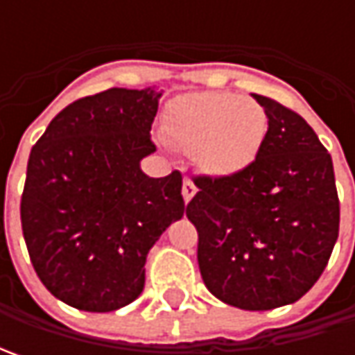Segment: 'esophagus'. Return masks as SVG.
Returning a JSON list of instances; mask_svg holds the SVG:
<instances>
[{
  "label": "esophagus",
  "instance_id": "1",
  "mask_svg": "<svg viewBox=\"0 0 355 355\" xmlns=\"http://www.w3.org/2000/svg\"><path fill=\"white\" fill-rule=\"evenodd\" d=\"M196 193H198V187H196V184H193L191 180H187V178H185L184 185H182V196H184L185 203H189Z\"/></svg>",
  "mask_w": 355,
  "mask_h": 355
}]
</instances>
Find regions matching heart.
Returning a JSON list of instances; mask_svg holds the SVG:
<instances>
[{"label": "heart", "instance_id": "heart-1", "mask_svg": "<svg viewBox=\"0 0 355 355\" xmlns=\"http://www.w3.org/2000/svg\"><path fill=\"white\" fill-rule=\"evenodd\" d=\"M164 128L173 148L193 154L213 180H229L251 168L268 132L265 108L231 92H191L168 104Z\"/></svg>", "mask_w": 355, "mask_h": 355}]
</instances>
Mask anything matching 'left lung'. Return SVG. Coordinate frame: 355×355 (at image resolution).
<instances>
[{"instance_id":"left-lung-1","label":"left lung","mask_w":355,"mask_h":355,"mask_svg":"<svg viewBox=\"0 0 355 355\" xmlns=\"http://www.w3.org/2000/svg\"><path fill=\"white\" fill-rule=\"evenodd\" d=\"M268 132L251 168L229 180L198 178L187 219L199 233L207 291L229 306L272 310L300 300L320 279L338 239L334 166L316 132L272 98Z\"/></svg>"}]
</instances>
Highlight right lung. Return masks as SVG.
<instances>
[{
    "mask_svg": "<svg viewBox=\"0 0 355 355\" xmlns=\"http://www.w3.org/2000/svg\"><path fill=\"white\" fill-rule=\"evenodd\" d=\"M164 90L108 89L69 104L35 144L21 227L35 272L55 298L112 312L144 291L146 259L185 213L182 173L150 178L144 157Z\"/></svg>",
    "mask_w": 355,
    "mask_h": 355,
    "instance_id": "add662e5",
    "label": "right lung"
}]
</instances>
